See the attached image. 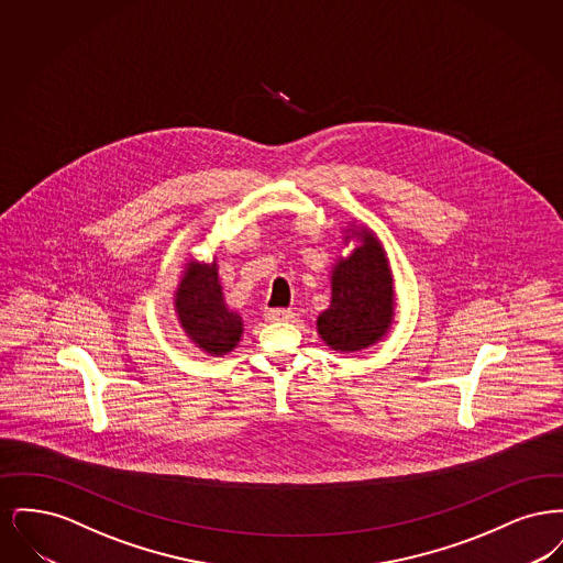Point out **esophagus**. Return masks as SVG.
Instances as JSON below:
<instances>
[{"instance_id":"34e87169","label":"esophagus","mask_w":563,"mask_h":563,"mask_svg":"<svg viewBox=\"0 0 563 563\" xmlns=\"http://www.w3.org/2000/svg\"><path fill=\"white\" fill-rule=\"evenodd\" d=\"M266 319L269 322L291 321L294 319V310H289V308H272V310L266 312Z\"/></svg>"}]
</instances>
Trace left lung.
I'll use <instances>...</instances> for the list:
<instances>
[{
    "instance_id": "obj_1",
    "label": "left lung",
    "mask_w": 563,
    "mask_h": 563,
    "mask_svg": "<svg viewBox=\"0 0 563 563\" xmlns=\"http://www.w3.org/2000/svg\"><path fill=\"white\" fill-rule=\"evenodd\" d=\"M352 236L363 244L335 264L331 306L317 321L322 342L340 352L369 349L388 333L395 314L393 274L382 244L369 230H356Z\"/></svg>"
}]
</instances>
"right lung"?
<instances>
[{"label": "right lung", "mask_w": 563, "mask_h": 563, "mask_svg": "<svg viewBox=\"0 0 563 563\" xmlns=\"http://www.w3.org/2000/svg\"><path fill=\"white\" fill-rule=\"evenodd\" d=\"M175 308L198 349L219 356L241 342L242 319L223 303L214 262H189L175 294Z\"/></svg>", "instance_id": "obj_1"}]
</instances>
